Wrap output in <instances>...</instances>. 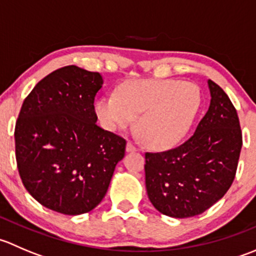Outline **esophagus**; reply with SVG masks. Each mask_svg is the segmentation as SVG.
<instances>
[{
	"label": "esophagus",
	"instance_id": "esophagus-1",
	"mask_svg": "<svg viewBox=\"0 0 256 256\" xmlns=\"http://www.w3.org/2000/svg\"><path fill=\"white\" fill-rule=\"evenodd\" d=\"M136 146L134 144H131V142H128V144H126V151L128 152H134V151H136Z\"/></svg>",
	"mask_w": 256,
	"mask_h": 256
}]
</instances>
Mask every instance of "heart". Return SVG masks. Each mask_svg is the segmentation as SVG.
I'll use <instances>...</instances> for the list:
<instances>
[{"mask_svg": "<svg viewBox=\"0 0 256 256\" xmlns=\"http://www.w3.org/2000/svg\"><path fill=\"white\" fill-rule=\"evenodd\" d=\"M202 104L194 84L180 80H132L121 85L118 95L100 98L95 115L109 131L135 124L154 148H170L187 135Z\"/></svg>", "mask_w": 256, "mask_h": 256, "instance_id": "1", "label": "heart"}]
</instances>
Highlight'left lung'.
<instances>
[{"label": "left lung", "instance_id": "obj_1", "mask_svg": "<svg viewBox=\"0 0 256 256\" xmlns=\"http://www.w3.org/2000/svg\"><path fill=\"white\" fill-rule=\"evenodd\" d=\"M210 104L196 132L180 146L146 152V190L154 207L172 218H190L210 208L236 177L242 138L228 95L208 80Z\"/></svg>", "mask_w": 256, "mask_h": 256}]
</instances>
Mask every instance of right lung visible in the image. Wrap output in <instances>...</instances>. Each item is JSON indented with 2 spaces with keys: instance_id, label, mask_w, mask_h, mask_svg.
Instances as JSON below:
<instances>
[{
  "instance_id": "right-lung-1",
  "label": "right lung",
  "mask_w": 256,
  "mask_h": 256,
  "mask_svg": "<svg viewBox=\"0 0 256 256\" xmlns=\"http://www.w3.org/2000/svg\"><path fill=\"white\" fill-rule=\"evenodd\" d=\"M104 79L76 66L54 70L33 88L14 128L18 172L37 202L66 216L92 210L105 197L126 141L96 125Z\"/></svg>"
}]
</instances>
